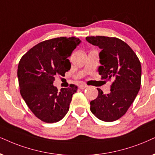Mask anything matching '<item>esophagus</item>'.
<instances>
[{"mask_svg": "<svg viewBox=\"0 0 155 155\" xmlns=\"http://www.w3.org/2000/svg\"><path fill=\"white\" fill-rule=\"evenodd\" d=\"M87 87V86L84 84H81L79 85V89H86Z\"/></svg>", "mask_w": 155, "mask_h": 155, "instance_id": "1", "label": "esophagus"}]
</instances>
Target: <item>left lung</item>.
<instances>
[{
  "mask_svg": "<svg viewBox=\"0 0 155 155\" xmlns=\"http://www.w3.org/2000/svg\"><path fill=\"white\" fill-rule=\"evenodd\" d=\"M86 40L101 48L98 71L102 79L112 81L108 94L97 89L99 94L90 102V110L100 120L116 121L127 112L140 91V61L130 46L121 39L98 36L87 37Z\"/></svg>",
  "mask_w": 155,
  "mask_h": 155,
  "instance_id": "obj_1",
  "label": "left lung"
}]
</instances>
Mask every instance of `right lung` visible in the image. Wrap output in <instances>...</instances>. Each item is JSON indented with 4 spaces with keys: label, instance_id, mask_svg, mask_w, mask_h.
Masks as SVG:
<instances>
[{
    "label": "right lung",
    "instance_id": "right-lung-1",
    "mask_svg": "<svg viewBox=\"0 0 155 155\" xmlns=\"http://www.w3.org/2000/svg\"><path fill=\"white\" fill-rule=\"evenodd\" d=\"M81 43L75 37H60L39 43L23 55L18 66L21 97L39 119L46 123L60 121L67 114L77 87H54L55 76H65L71 68L68 57Z\"/></svg>",
    "mask_w": 155,
    "mask_h": 155
}]
</instances>
